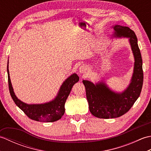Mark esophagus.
<instances>
[{
	"instance_id": "obj_1",
	"label": "esophagus",
	"mask_w": 151,
	"mask_h": 151,
	"mask_svg": "<svg viewBox=\"0 0 151 151\" xmlns=\"http://www.w3.org/2000/svg\"><path fill=\"white\" fill-rule=\"evenodd\" d=\"M86 70H87V67H86V65H81L80 67L79 68V71L81 73H85L86 71Z\"/></svg>"
}]
</instances>
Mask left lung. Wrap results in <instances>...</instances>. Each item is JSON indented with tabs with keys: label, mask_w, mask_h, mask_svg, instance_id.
Returning a JSON list of instances; mask_svg holds the SVG:
<instances>
[{
	"label": "left lung",
	"mask_w": 151,
	"mask_h": 151,
	"mask_svg": "<svg viewBox=\"0 0 151 151\" xmlns=\"http://www.w3.org/2000/svg\"><path fill=\"white\" fill-rule=\"evenodd\" d=\"M114 29L115 37H129L135 60L134 73L129 87L121 93L111 91L103 82L95 85L88 81H82L89 111L98 118H116L126 114L139 97L143 86L142 58L135 33L129 27L120 25H115Z\"/></svg>",
	"instance_id": "left-lung-1"
}]
</instances>
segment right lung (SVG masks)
Masks as SVG:
<instances>
[{"label": "right lung", "instance_id": "1", "mask_svg": "<svg viewBox=\"0 0 151 151\" xmlns=\"http://www.w3.org/2000/svg\"><path fill=\"white\" fill-rule=\"evenodd\" d=\"M9 90L15 104L23 111L30 119L37 121L54 122L62 118L65 113V103L73 85L78 82L79 77L76 74H73L61 86L58 94L53 101L41 104H27L22 102L16 97L12 86L7 67Z\"/></svg>", "mask_w": 151, "mask_h": 151}]
</instances>
